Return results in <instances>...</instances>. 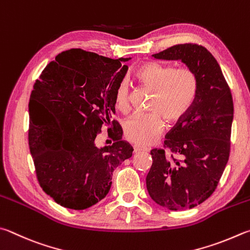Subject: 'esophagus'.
I'll return each mask as SVG.
<instances>
[{
    "instance_id": "34e87169",
    "label": "esophagus",
    "mask_w": 250,
    "mask_h": 250,
    "mask_svg": "<svg viewBox=\"0 0 250 250\" xmlns=\"http://www.w3.org/2000/svg\"><path fill=\"white\" fill-rule=\"evenodd\" d=\"M142 151H147V148L144 147V146H141V145H134V146H133V152L134 153H139V152H142Z\"/></svg>"
}]
</instances>
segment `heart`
<instances>
[{"label": "heart", "instance_id": "1", "mask_svg": "<svg viewBox=\"0 0 250 250\" xmlns=\"http://www.w3.org/2000/svg\"><path fill=\"white\" fill-rule=\"evenodd\" d=\"M139 83L152 92L148 109L152 113L135 115L125 121L124 133L125 140L140 145L149 144L164 131L166 121L172 125L178 124L191 109L199 93L198 74L190 67L164 65L146 61L135 70ZM115 106L122 113L130 110L128 83L122 81L117 86Z\"/></svg>", "mask_w": 250, "mask_h": 250}]
</instances>
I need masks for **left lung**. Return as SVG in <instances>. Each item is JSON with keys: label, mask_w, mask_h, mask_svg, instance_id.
I'll return each mask as SVG.
<instances>
[{"label": "left lung", "mask_w": 250, "mask_h": 250, "mask_svg": "<svg viewBox=\"0 0 250 250\" xmlns=\"http://www.w3.org/2000/svg\"><path fill=\"white\" fill-rule=\"evenodd\" d=\"M153 57L181 60L198 74L200 86L192 108L167 133L163 148L151 151L146 188L153 200L168 210L192 208L215 191L228 164L232 93L219 63L201 44H176Z\"/></svg>", "instance_id": "8db88e82"}]
</instances>
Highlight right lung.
Listing matches in <instances>:
<instances>
[{
  "label": "right lung",
  "instance_id": "obj_1",
  "mask_svg": "<svg viewBox=\"0 0 250 250\" xmlns=\"http://www.w3.org/2000/svg\"><path fill=\"white\" fill-rule=\"evenodd\" d=\"M128 58L70 49L44 67L31 90L28 143L40 187L58 204L84 210L107 196L112 171L132 156L121 141L115 93ZM114 129L109 147L94 144L101 126ZM107 129V130H108Z\"/></svg>",
  "mask_w": 250,
  "mask_h": 250
}]
</instances>
